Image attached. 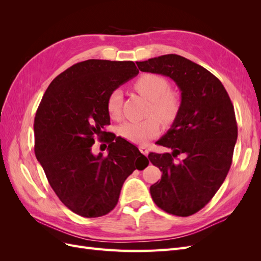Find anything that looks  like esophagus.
I'll list each match as a JSON object with an SVG mask.
<instances>
[{
  "mask_svg": "<svg viewBox=\"0 0 261 261\" xmlns=\"http://www.w3.org/2000/svg\"><path fill=\"white\" fill-rule=\"evenodd\" d=\"M139 150H140V152L143 153V154L148 155V153H149V150L147 149V147H145V146H140V147H139Z\"/></svg>",
  "mask_w": 261,
  "mask_h": 261,
  "instance_id": "1",
  "label": "esophagus"
}]
</instances>
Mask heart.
<instances>
[{
    "label": "heart",
    "mask_w": 261,
    "mask_h": 261,
    "mask_svg": "<svg viewBox=\"0 0 261 261\" xmlns=\"http://www.w3.org/2000/svg\"><path fill=\"white\" fill-rule=\"evenodd\" d=\"M134 87L141 96L151 101L149 115L158 117L165 125L176 120L180 111V99L175 92L169 90V82L164 77L156 74H144L135 82ZM122 101L123 96L120 89L113 90L108 98V113L115 120L121 116ZM157 119L152 116L144 121L126 122L120 126L118 133L129 143L144 145L159 134L160 123Z\"/></svg>",
    "instance_id": "b5f03b06"
}]
</instances>
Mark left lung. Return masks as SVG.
<instances>
[{
	"instance_id": "obj_1",
	"label": "left lung",
	"mask_w": 261,
	"mask_h": 261,
	"mask_svg": "<svg viewBox=\"0 0 261 261\" xmlns=\"http://www.w3.org/2000/svg\"><path fill=\"white\" fill-rule=\"evenodd\" d=\"M136 64L141 72L170 77L180 91L179 114L156 141L172 152L148 155L162 172L150 194L163 211L192 216L211 200L231 168L238 139L234 107L215 75L180 55L165 54ZM181 153L187 158L175 163Z\"/></svg>"
}]
</instances>
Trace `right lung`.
Returning a JSON list of instances; mask_svg holds the SVG:
<instances>
[{"instance_id": "right-lung-1", "label": "right lung", "mask_w": 261, "mask_h": 261, "mask_svg": "<svg viewBox=\"0 0 261 261\" xmlns=\"http://www.w3.org/2000/svg\"><path fill=\"white\" fill-rule=\"evenodd\" d=\"M138 73L132 61L77 63L54 78L37 110V160L60 200L82 217L113 210L125 179L149 163L136 146L111 133L108 155L91 151L94 138L108 134L110 93Z\"/></svg>"}]
</instances>
